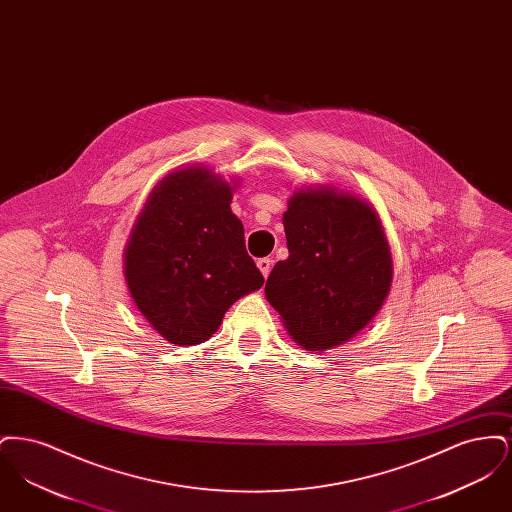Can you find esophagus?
Returning a JSON list of instances; mask_svg holds the SVG:
<instances>
[{
    "instance_id": "obj_1",
    "label": "esophagus",
    "mask_w": 512,
    "mask_h": 512,
    "mask_svg": "<svg viewBox=\"0 0 512 512\" xmlns=\"http://www.w3.org/2000/svg\"><path fill=\"white\" fill-rule=\"evenodd\" d=\"M257 267L261 270V274L267 278L268 274H270V268H272V261L268 257H263V259L257 261Z\"/></svg>"
}]
</instances>
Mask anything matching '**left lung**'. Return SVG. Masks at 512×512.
Masks as SVG:
<instances>
[{"instance_id": "8db88e82", "label": "left lung", "mask_w": 512, "mask_h": 512, "mask_svg": "<svg viewBox=\"0 0 512 512\" xmlns=\"http://www.w3.org/2000/svg\"><path fill=\"white\" fill-rule=\"evenodd\" d=\"M282 222L290 257L268 276V303L309 351L351 340L390 293L391 251L378 213L357 195L320 186L293 192Z\"/></svg>"}]
</instances>
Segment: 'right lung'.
<instances>
[{"instance_id": "right-lung-1", "label": "right lung", "mask_w": 512, "mask_h": 512, "mask_svg": "<svg viewBox=\"0 0 512 512\" xmlns=\"http://www.w3.org/2000/svg\"><path fill=\"white\" fill-rule=\"evenodd\" d=\"M234 188L205 167L172 171L151 190L132 228L124 249L128 290L174 345L209 340L224 313L265 282L230 209Z\"/></svg>"}]
</instances>
